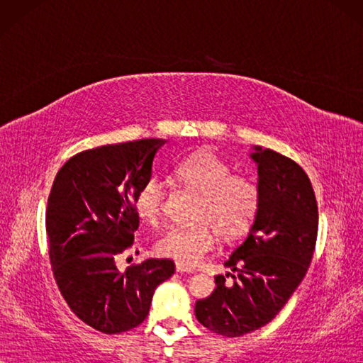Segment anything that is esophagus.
<instances>
[{
    "label": "esophagus",
    "mask_w": 363,
    "mask_h": 363,
    "mask_svg": "<svg viewBox=\"0 0 363 363\" xmlns=\"http://www.w3.org/2000/svg\"><path fill=\"white\" fill-rule=\"evenodd\" d=\"M176 272H177V273H189V274L195 273L194 269H191L190 267H187V265H182V264H179V262H177V264H176Z\"/></svg>",
    "instance_id": "1"
}]
</instances>
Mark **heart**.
I'll return each instance as SVG.
<instances>
[{
  "label": "heart",
  "instance_id": "heart-1",
  "mask_svg": "<svg viewBox=\"0 0 363 363\" xmlns=\"http://www.w3.org/2000/svg\"><path fill=\"white\" fill-rule=\"evenodd\" d=\"M182 184L201 194L194 226H173L156 240L159 256L194 267L215 246V230L225 238H237L250 229L260 206L257 184L234 169L217 154L203 150L190 154L176 165ZM164 182L151 176L138 189L134 209L137 217L156 225L164 212Z\"/></svg>",
  "mask_w": 363,
  "mask_h": 363
}]
</instances>
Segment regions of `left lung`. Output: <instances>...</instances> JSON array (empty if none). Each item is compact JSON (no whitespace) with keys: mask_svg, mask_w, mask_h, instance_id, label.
I'll return each mask as SVG.
<instances>
[{"mask_svg":"<svg viewBox=\"0 0 363 363\" xmlns=\"http://www.w3.org/2000/svg\"><path fill=\"white\" fill-rule=\"evenodd\" d=\"M260 206L245 240L225 265L234 285L215 276L211 296L198 299L195 315L212 333L240 337L272 321L298 289L313 256L318 207L311 179L296 162L252 146Z\"/></svg>","mask_w":363,"mask_h":363,"instance_id":"8db88e82","label":"left lung"}]
</instances>
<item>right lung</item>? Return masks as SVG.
<instances>
[{"mask_svg":"<svg viewBox=\"0 0 363 363\" xmlns=\"http://www.w3.org/2000/svg\"><path fill=\"white\" fill-rule=\"evenodd\" d=\"M162 138L82 151L59 169L46 207L54 279L73 313L104 334L137 328L148 317L154 290L174 273L169 259L117 268L134 243V199L152 176Z\"/></svg>","mask_w":363,"mask_h":363,"instance_id":"obj_1","label":"right lung"}]
</instances>
